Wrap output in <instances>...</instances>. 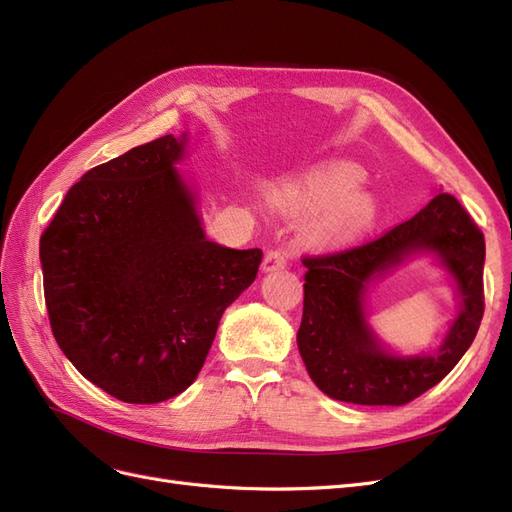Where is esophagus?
Masks as SVG:
<instances>
[{"instance_id":"1","label":"esophagus","mask_w":512,"mask_h":512,"mask_svg":"<svg viewBox=\"0 0 512 512\" xmlns=\"http://www.w3.org/2000/svg\"><path fill=\"white\" fill-rule=\"evenodd\" d=\"M288 265V252L282 250V247H273L265 254V260H262V269L265 271H277L284 269Z\"/></svg>"}]
</instances>
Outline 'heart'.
Wrapping results in <instances>:
<instances>
[{
  "mask_svg": "<svg viewBox=\"0 0 512 512\" xmlns=\"http://www.w3.org/2000/svg\"><path fill=\"white\" fill-rule=\"evenodd\" d=\"M361 183L359 170L346 164L324 166L299 183L273 190V203L286 213L316 211L312 232L324 241H346L363 235L376 220V203Z\"/></svg>",
  "mask_w": 512,
  "mask_h": 512,
  "instance_id": "heart-1",
  "label": "heart"
}]
</instances>
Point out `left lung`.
<instances>
[{"label": "left lung", "mask_w": 512, "mask_h": 512, "mask_svg": "<svg viewBox=\"0 0 512 512\" xmlns=\"http://www.w3.org/2000/svg\"><path fill=\"white\" fill-rule=\"evenodd\" d=\"M431 249L454 273L464 301L445 344L433 357L386 355L362 316L371 276L408 253ZM303 318L297 344L322 393L361 406H404L436 386L472 346L485 312V237L451 194H438L408 222L337 252L303 256Z\"/></svg>", "instance_id": "8db88e82"}]
</instances>
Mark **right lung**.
I'll use <instances>...</instances> for the list:
<instances>
[{
    "instance_id": "add662e5",
    "label": "right lung",
    "mask_w": 512,
    "mask_h": 512,
    "mask_svg": "<svg viewBox=\"0 0 512 512\" xmlns=\"http://www.w3.org/2000/svg\"><path fill=\"white\" fill-rule=\"evenodd\" d=\"M173 134L87 170L40 237L53 337L81 374L126 404H160L203 369L224 309L262 250L205 237Z\"/></svg>"
}]
</instances>
